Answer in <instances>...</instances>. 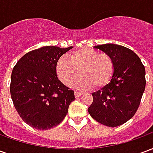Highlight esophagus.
<instances>
[{
    "mask_svg": "<svg viewBox=\"0 0 153 153\" xmlns=\"http://www.w3.org/2000/svg\"><path fill=\"white\" fill-rule=\"evenodd\" d=\"M81 95H82V93H81V92H77L76 91V92L74 93V96H75L76 98H78V97L81 96Z\"/></svg>",
    "mask_w": 153,
    "mask_h": 153,
    "instance_id": "obj_1",
    "label": "esophagus"
}]
</instances>
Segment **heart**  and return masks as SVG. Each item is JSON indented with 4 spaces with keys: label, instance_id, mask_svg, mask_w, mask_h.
<instances>
[{
    "label": "heart",
    "instance_id": "obj_1",
    "mask_svg": "<svg viewBox=\"0 0 153 153\" xmlns=\"http://www.w3.org/2000/svg\"><path fill=\"white\" fill-rule=\"evenodd\" d=\"M69 58H61L56 65V73L62 83L72 87L77 83L79 89L95 86L102 88L109 83L114 74L112 59L106 54H99L90 48L76 50L69 55Z\"/></svg>",
    "mask_w": 153,
    "mask_h": 153
}]
</instances>
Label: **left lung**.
<instances>
[{"mask_svg": "<svg viewBox=\"0 0 153 153\" xmlns=\"http://www.w3.org/2000/svg\"><path fill=\"white\" fill-rule=\"evenodd\" d=\"M114 63V74L106 86L92 93L88 107L95 120L109 127L127 122L137 111L146 86L145 68L140 58L127 47L112 43L95 46Z\"/></svg>", "mask_w": 153, "mask_h": 153, "instance_id": "1", "label": "left lung"}]
</instances>
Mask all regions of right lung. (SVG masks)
Returning a JSON list of instances; mask_svg holds the SVG:
<instances>
[{
  "instance_id": "obj_1",
  "label": "right lung",
  "mask_w": 153,
  "mask_h": 153,
  "mask_svg": "<svg viewBox=\"0 0 153 153\" xmlns=\"http://www.w3.org/2000/svg\"><path fill=\"white\" fill-rule=\"evenodd\" d=\"M72 48L47 46L31 51L12 70L10 90L14 106L33 128L47 130L59 125L75 99L73 90L56 74L58 60Z\"/></svg>"
}]
</instances>
